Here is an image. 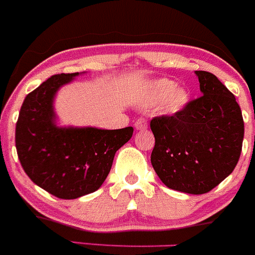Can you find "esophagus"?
<instances>
[{
	"instance_id": "obj_1",
	"label": "esophagus",
	"mask_w": 255,
	"mask_h": 255,
	"mask_svg": "<svg viewBox=\"0 0 255 255\" xmlns=\"http://www.w3.org/2000/svg\"><path fill=\"white\" fill-rule=\"evenodd\" d=\"M134 127L135 129L138 130H143V129H147L148 125H147V121L144 120V118H139V120L135 121L134 123Z\"/></svg>"
}]
</instances>
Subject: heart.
I'll use <instances>...</instances> for the list:
<instances>
[{
	"label": "heart",
	"mask_w": 255,
	"mask_h": 255,
	"mask_svg": "<svg viewBox=\"0 0 255 255\" xmlns=\"http://www.w3.org/2000/svg\"><path fill=\"white\" fill-rule=\"evenodd\" d=\"M152 95L154 101L167 100V110L169 112H177L188 102L187 90L183 87H175L174 82L169 80L157 81L152 86Z\"/></svg>",
	"instance_id": "obj_1"
}]
</instances>
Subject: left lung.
<instances>
[{
	"label": "left lung",
	"mask_w": 255,
	"mask_h": 255,
	"mask_svg": "<svg viewBox=\"0 0 255 255\" xmlns=\"http://www.w3.org/2000/svg\"><path fill=\"white\" fill-rule=\"evenodd\" d=\"M202 96L173 115L150 121V162L168 188L189 194L213 189L234 170L244 121L233 93L211 72L196 71Z\"/></svg>",
	"instance_id": "obj_1"
}]
</instances>
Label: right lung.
I'll list each match as a JSON object with an SVG mask.
<instances>
[{"mask_svg":"<svg viewBox=\"0 0 255 255\" xmlns=\"http://www.w3.org/2000/svg\"><path fill=\"white\" fill-rule=\"evenodd\" d=\"M77 73H61L26 96L16 123V149L22 168L38 187L61 199H76L102 185L116 152L133 134L122 129L59 128L53 123L54 93Z\"/></svg>","mask_w":255,"mask_h":255,"instance_id":"obj_1","label":"right lung"}]
</instances>
